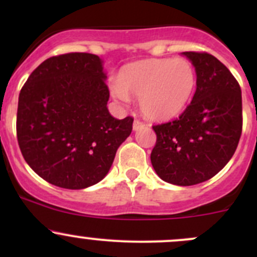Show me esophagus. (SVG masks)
Segmentation results:
<instances>
[{"label":"esophagus","instance_id":"1","mask_svg":"<svg viewBox=\"0 0 257 257\" xmlns=\"http://www.w3.org/2000/svg\"><path fill=\"white\" fill-rule=\"evenodd\" d=\"M144 126V123L143 121H141L139 119H136L133 123V129L134 131H139V129H142Z\"/></svg>","mask_w":257,"mask_h":257}]
</instances>
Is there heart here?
Listing matches in <instances>:
<instances>
[{
  "instance_id": "b5f03b06",
  "label": "heart",
  "mask_w": 257,
  "mask_h": 257,
  "mask_svg": "<svg viewBox=\"0 0 257 257\" xmlns=\"http://www.w3.org/2000/svg\"><path fill=\"white\" fill-rule=\"evenodd\" d=\"M195 84V68L188 59L150 58L123 67L110 92L124 103L131 98L139 99L148 119L163 121L183 112Z\"/></svg>"
}]
</instances>
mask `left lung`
<instances>
[{
  "mask_svg": "<svg viewBox=\"0 0 257 257\" xmlns=\"http://www.w3.org/2000/svg\"><path fill=\"white\" fill-rule=\"evenodd\" d=\"M195 67L196 90L179 118L153 125L150 160L164 181L200 184L229 163L242 132L241 88L231 72L206 52H183Z\"/></svg>",
  "mask_w": 257,
  "mask_h": 257,
  "instance_id": "1",
  "label": "left lung"
}]
</instances>
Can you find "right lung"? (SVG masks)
I'll list each match as a JSON object with an SVG mask.
<instances>
[{"label":"right lung","mask_w":257,"mask_h":257,"mask_svg":"<svg viewBox=\"0 0 257 257\" xmlns=\"http://www.w3.org/2000/svg\"><path fill=\"white\" fill-rule=\"evenodd\" d=\"M102 61L92 53L53 56L28 77L18 97L17 141L36 174L64 189H84L109 172L132 116L108 112Z\"/></svg>","instance_id":"1"}]
</instances>
